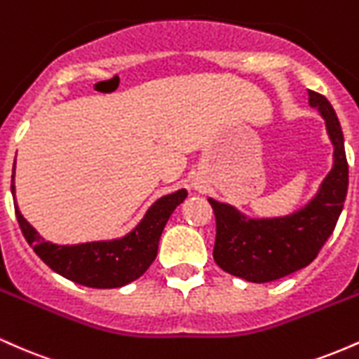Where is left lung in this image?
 Wrapping results in <instances>:
<instances>
[{"label": "left lung", "instance_id": "1", "mask_svg": "<svg viewBox=\"0 0 359 359\" xmlns=\"http://www.w3.org/2000/svg\"><path fill=\"white\" fill-rule=\"evenodd\" d=\"M309 104L325 121L334 147L332 168L299 211L278 217H246L231 204L209 199L216 216L214 262L246 282H273L314 262L331 236L348 194V160L336 111L323 94L309 90Z\"/></svg>", "mask_w": 359, "mask_h": 359}]
</instances>
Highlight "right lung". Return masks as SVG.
Instances as JSON below:
<instances>
[{"label":"right lung","instance_id":"obj_1","mask_svg":"<svg viewBox=\"0 0 359 359\" xmlns=\"http://www.w3.org/2000/svg\"><path fill=\"white\" fill-rule=\"evenodd\" d=\"M15 214L25 240L34 251L62 277L84 287L116 288L142 277L154 263L158 241L168 217L187 197L185 189L167 194L150 205L137 228L123 238L109 241H89L81 245H55L45 241L20 212L15 197V165L11 175Z\"/></svg>","mask_w":359,"mask_h":359}]
</instances>
